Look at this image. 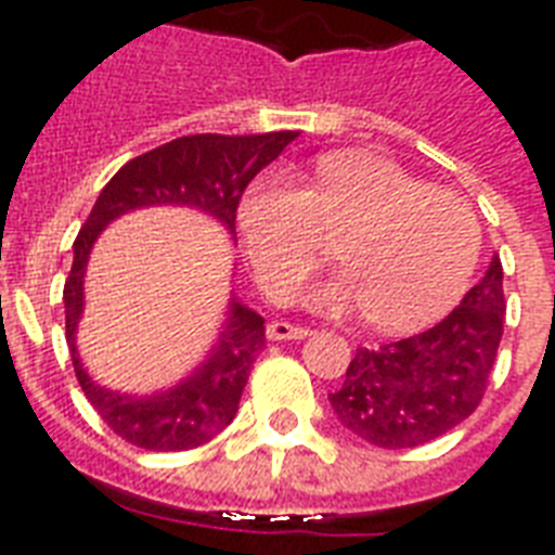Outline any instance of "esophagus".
Returning <instances> with one entry per match:
<instances>
[{"label":"esophagus","mask_w":555,"mask_h":555,"mask_svg":"<svg viewBox=\"0 0 555 555\" xmlns=\"http://www.w3.org/2000/svg\"><path fill=\"white\" fill-rule=\"evenodd\" d=\"M268 337L270 339H305L308 337V331L296 328L291 322H270L268 325Z\"/></svg>","instance_id":"1"}]
</instances>
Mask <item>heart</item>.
Here are the masks:
<instances>
[{"instance_id":"heart-1","label":"heart","mask_w":555,"mask_h":555,"mask_svg":"<svg viewBox=\"0 0 555 555\" xmlns=\"http://www.w3.org/2000/svg\"><path fill=\"white\" fill-rule=\"evenodd\" d=\"M238 230L256 276L287 299L334 238L339 276L313 287L322 311H363L371 328L405 334L438 320L469 285L481 224L461 195L431 190L405 169L365 152H331L308 186L256 178L238 198Z\"/></svg>"}]
</instances>
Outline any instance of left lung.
Here are the masks:
<instances>
[{
	"label": "left lung",
	"mask_w": 555,
	"mask_h": 555,
	"mask_svg": "<svg viewBox=\"0 0 555 555\" xmlns=\"http://www.w3.org/2000/svg\"><path fill=\"white\" fill-rule=\"evenodd\" d=\"M504 270L483 279L435 328L357 348L346 383L328 395L337 421L383 449H409L455 429L478 409L504 334Z\"/></svg>",
	"instance_id": "obj_1"
}]
</instances>
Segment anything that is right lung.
<instances>
[{"label": "right lung", "instance_id": "obj_1", "mask_svg": "<svg viewBox=\"0 0 555 555\" xmlns=\"http://www.w3.org/2000/svg\"><path fill=\"white\" fill-rule=\"evenodd\" d=\"M296 132L270 134H186L138 155L117 169L94 201L77 242L65 282V339L74 374L108 429L152 452H184L212 440L233 423L250 377L253 360L264 348V320L230 291L216 343L178 383L150 395L117 391L91 377L77 348V328L86 311V268L91 250L112 221L150 207H186L224 227L235 238V209L253 178L279 158Z\"/></svg>", "mask_w": 555, "mask_h": 555}]
</instances>
